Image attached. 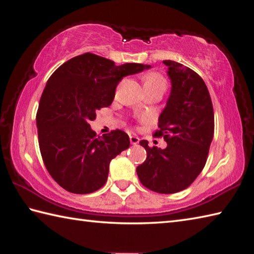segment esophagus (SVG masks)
Here are the masks:
<instances>
[{
    "label": "esophagus",
    "mask_w": 254,
    "mask_h": 254,
    "mask_svg": "<svg viewBox=\"0 0 254 254\" xmlns=\"http://www.w3.org/2000/svg\"><path fill=\"white\" fill-rule=\"evenodd\" d=\"M130 142H131V144L135 145L140 142V139L136 135H130Z\"/></svg>",
    "instance_id": "1"
}]
</instances>
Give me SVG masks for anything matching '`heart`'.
<instances>
[{"label": "heart", "mask_w": 254, "mask_h": 254, "mask_svg": "<svg viewBox=\"0 0 254 254\" xmlns=\"http://www.w3.org/2000/svg\"><path fill=\"white\" fill-rule=\"evenodd\" d=\"M155 87V86H164L167 87V81L162 74L158 72H150L144 75V87Z\"/></svg>", "instance_id": "b5f03b06"}]
</instances>
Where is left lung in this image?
Segmentation results:
<instances>
[{"mask_svg": "<svg viewBox=\"0 0 254 254\" xmlns=\"http://www.w3.org/2000/svg\"><path fill=\"white\" fill-rule=\"evenodd\" d=\"M163 63L172 89L153 136H163L168 145L162 150L140 141L146 159L136 173L149 190L171 194L190 187L203 170L213 139L214 112L209 90L196 72L171 60Z\"/></svg>", "mask_w": 254, "mask_h": 254, "instance_id": "1", "label": "left lung"}]
</instances>
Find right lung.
Segmentation results:
<instances>
[{"instance_id":"right-lung-1","label":"right lung","mask_w":254,"mask_h":254,"mask_svg":"<svg viewBox=\"0 0 254 254\" xmlns=\"http://www.w3.org/2000/svg\"><path fill=\"white\" fill-rule=\"evenodd\" d=\"M149 67L140 63L115 65L111 60L84 53L63 63L50 76L36 127L45 168L64 190L86 194L107 182L110 162L130 146V139L121 130L96 135L89 123L100 109L112 104L124 76Z\"/></svg>"}]
</instances>
